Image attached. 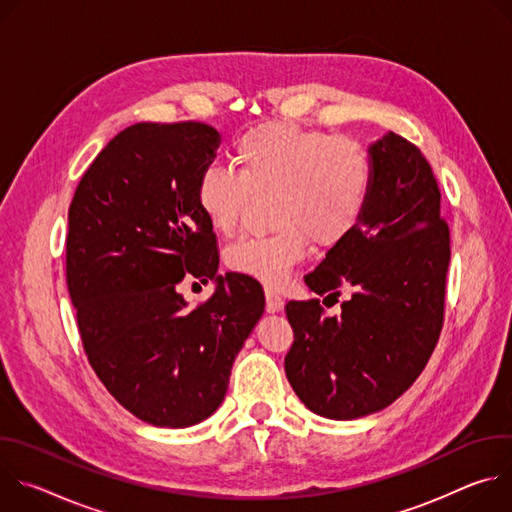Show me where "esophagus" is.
Returning <instances> with one entry per match:
<instances>
[{"label":"esophagus","mask_w":512,"mask_h":512,"mask_svg":"<svg viewBox=\"0 0 512 512\" xmlns=\"http://www.w3.org/2000/svg\"><path fill=\"white\" fill-rule=\"evenodd\" d=\"M265 310L269 314H277L283 310V300L273 287H265Z\"/></svg>","instance_id":"esophagus-1"}]
</instances>
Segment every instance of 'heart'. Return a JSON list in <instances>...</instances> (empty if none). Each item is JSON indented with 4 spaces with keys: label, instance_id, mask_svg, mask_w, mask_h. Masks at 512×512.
Masks as SVG:
<instances>
[{
    "label": "heart",
    "instance_id": "b5f03b06",
    "mask_svg": "<svg viewBox=\"0 0 512 512\" xmlns=\"http://www.w3.org/2000/svg\"><path fill=\"white\" fill-rule=\"evenodd\" d=\"M237 174L218 166L200 172L196 208L214 233H231L251 194L273 192L271 235L243 237L225 251L231 271L281 285L291 267L318 247L344 241L367 210L373 166L352 139L318 129L263 123L245 131L233 152Z\"/></svg>",
    "mask_w": 512,
    "mask_h": 512
}]
</instances>
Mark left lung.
Masks as SVG:
<instances>
[{
    "mask_svg": "<svg viewBox=\"0 0 512 512\" xmlns=\"http://www.w3.org/2000/svg\"><path fill=\"white\" fill-rule=\"evenodd\" d=\"M373 186L356 229L306 275L320 300L287 302L294 344L285 375L326 419H358L399 399L421 375L444 324L450 229L429 162L389 131L369 145Z\"/></svg>",
    "mask_w": 512,
    "mask_h": 512,
    "instance_id": "obj_1",
    "label": "left lung"
}]
</instances>
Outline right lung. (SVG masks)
<instances>
[{
    "mask_svg": "<svg viewBox=\"0 0 512 512\" xmlns=\"http://www.w3.org/2000/svg\"><path fill=\"white\" fill-rule=\"evenodd\" d=\"M221 145L214 127L135 123L95 158L68 208L66 285L89 362L137 419L190 427L221 407L235 356L263 316L261 285L218 275L194 188ZM186 274L215 281L188 309Z\"/></svg>",
    "mask_w": 512,
    "mask_h": 512,
    "instance_id": "obj_1",
    "label": "right lung"
}]
</instances>
